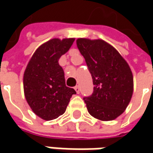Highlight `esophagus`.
<instances>
[{
    "mask_svg": "<svg viewBox=\"0 0 153 153\" xmlns=\"http://www.w3.org/2000/svg\"><path fill=\"white\" fill-rule=\"evenodd\" d=\"M74 89L76 90V94H79V92H80L79 86H76V87L74 88Z\"/></svg>",
    "mask_w": 153,
    "mask_h": 153,
    "instance_id": "esophagus-1",
    "label": "esophagus"
}]
</instances>
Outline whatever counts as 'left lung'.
<instances>
[{"mask_svg": "<svg viewBox=\"0 0 153 153\" xmlns=\"http://www.w3.org/2000/svg\"><path fill=\"white\" fill-rule=\"evenodd\" d=\"M76 45L91 74L94 92L84 97L89 114L111 121L127 108L133 94V75L125 59L105 41L79 38Z\"/></svg>", "mask_w": 153, "mask_h": 153, "instance_id": "left-lung-1", "label": "left lung"}]
</instances>
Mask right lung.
Returning a JSON list of instances; mask_svg holds the SVG:
<instances>
[{
  "label": "right lung",
  "instance_id": "right-lung-1",
  "mask_svg": "<svg viewBox=\"0 0 153 153\" xmlns=\"http://www.w3.org/2000/svg\"><path fill=\"white\" fill-rule=\"evenodd\" d=\"M75 39H52L34 53L24 74V91L34 113L46 121L64 114L76 93L65 85L59 59L67 53Z\"/></svg>",
  "mask_w": 153,
  "mask_h": 153
}]
</instances>
